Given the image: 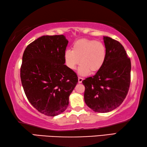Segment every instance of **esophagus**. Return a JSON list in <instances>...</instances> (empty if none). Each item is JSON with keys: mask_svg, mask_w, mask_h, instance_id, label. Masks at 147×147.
Returning <instances> with one entry per match:
<instances>
[{"mask_svg": "<svg viewBox=\"0 0 147 147\" xmlns=\"http://www.w3.org/2000/svg\"><path fill=\"white\" fill-rule=\"evenodd\" d=\"M83 80H84V78H82V77H78V83L80 84V83L82 82Z\"/></svg>", "mask_w": 147, "mask_h": 147, "instance_id": "1", "label": "esophagus"}]
</instances>
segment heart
Segmentation results:
<instances>
[{"mask_svg": "<svg viewBox=\"0 0 147 147\" xmlns=\"http://www.w3.org/2000/svg\"><path fill=\"white\" fill-rule=\"evenodd\" d=\"M106 51L101 42L93 39H81L75 41L73 50L67 49L64 53V59L67 67L71 70L75 69L80 63L78 71L82 75L89 72L94 73L100 70L105 61Z\"/></svg>", "mask_w": 147, "mask_h": 147, "instance_id": "obj_1", "label": "heart"}]
</instances>
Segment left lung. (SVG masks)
Here are the masks:
<instances>
[{
    "label": "left lung",
    "instance_id": "8db88e82",
    "mask_svg": "<svg viewBox=\"0 0 147 147\" xmlns=\"http://www.w3.org/2000/svg\"><path fill=\"white\" fill-rule=\"evenodd\" d=\"M106 56L100 70L82 81L84 100L98 113L109 112L125 99L130 85L131 61L118 41L104 36Z\"/></svg>",
    "mask_w": 147,
    "mask_h": 147
}]
</instances>
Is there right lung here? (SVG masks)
<instances>
[{"instance_id":"1","label":"right lung","mask_w":147,"mask_h":147,"mask_svg":"<svg viewBox=\"0 0 147 147\" xmlns=\"http://www.w3.org/2000/svg\"><path fill=\"white\" fill-rule=\"evenodd\" d=\"M67 44L63 35L43 36L29 44L23 53L20 76L24 93L30 103L47 116L65 110L78 83L75 72L65 65Z\"/></svg>"}]
</instances>
